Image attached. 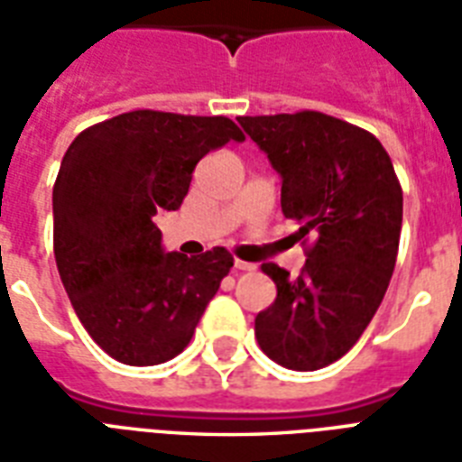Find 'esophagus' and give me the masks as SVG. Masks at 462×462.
<instances>
[{
	"mask_svg": "<svg viewBox=\"0 0 462 462\" xmlns=\"http://www.w3.org/2000/svg\"><path fill=\"white\" fill-rule=\"evenodd\" d=\"M254 263H249V261H235V271H254Z\"/></svg>",
	"mask_w": 462,
	"mask_h": 462,
	"instance_id": "esophagus-1",
	"label": "esophagus"
}]
</instances>
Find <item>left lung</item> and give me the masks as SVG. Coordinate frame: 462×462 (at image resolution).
I'll return each instance as SVG.
<instances>
[{
	"label": "left lung",
	"instance_id": "obj_1",
	"mask_svg": "<svg viewBox=\"0 0 462 462\" xmlns=\"http://www.w3.org/2000/svg\"><path fill=\"white\" fill-rule=\"evenodd\" d=\"M281 174L285 217L314 237L302 273L261 271L278 297L256 314L261 350L295 372L336 362L357 343L393 275L402 189L376 136L323 112L239 117Z\"/></svg>",
	"mask_w": 462,
	"mask_h": 462
}]
</instances>
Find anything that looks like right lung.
I'll return each mask as SVG.
<instances>
[{"mask_svg": "<svg viewBox=\"0 0 462 462\" xmlns=\"http://www.w3.org/2000/svg\"><path fill=\"white\" fill-rule=\"evenodd\" d=\"M227 141H245L227 117L134 110L79 134L61 160L57 271L83 328L122 365L177 357L230 273L227 249L165 252L153 223L180 208L196 162Z\"/></svg>", "mask_w": 462, "mask_h": 462, "instance_id": "right-lung-1", "label": "right lung"}]
</instances>
